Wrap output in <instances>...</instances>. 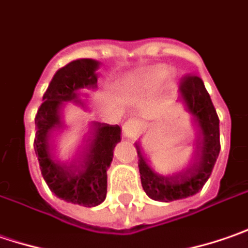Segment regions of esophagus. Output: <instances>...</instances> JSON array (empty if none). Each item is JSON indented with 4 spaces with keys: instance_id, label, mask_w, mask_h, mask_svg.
<instances>
[{
    "instance_id": "esophagus-1",
    "label": "esophagus",
    "mask_w": 248,
    "mask_h": 248,
    "mask_svg": "<svg viewBox=\"0 0 248 248\" xmlns=\"http://www.w3.org/2000/svg\"><path fill=\"white\" fill-rule=\"evenodd\" d=\"M122 130H124V135L126 136V137L136 139V137H139V136L141 135V132H143V124H141V122H140L139 119H129V121H126L124 124Z\"/></svg>"
}]
</instances>
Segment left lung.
I'll list each match as a JSON object with an SVG mask.
<instances>
[{"mask_svg":"<svg viewBox=\"0 0 248 248\" xmlns=\"http://www.w3.org/2000/svg\"><path fill=\"white\" fill-rule=\"evenodd\" d=\"M179 90L182 103L193 115L194 122L200 129L197 155L193 165L175 176L158 175L147 164L140 147L136 145L141 186L148 197L165 202L186 199L199 193L211 176L221 151L219 118L202 80L199 76L187 75L182 79Z\"/></svg>","mask_w":248,"mask_h":248,"instance_id":"8db88e82","label":"left lung"}]
</instances>
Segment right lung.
<instances>
[{"instance_id": "1", "label": "right lung", "mask_w": 248, "mask_h": 248, "mask_svg": "<svg viewBox=\"0 0 248 248\" xmlns=\"http://www.w3.org/2000/svg\"><path fill=\"white\" fill-rule=\"evenodd\" d=\"M97 68V61L78 60L57 70L34 119V151L46 183L57 197L83 207H95L107 197V169L111 165L115 145L121 141V127L93 122L87 144L78 161L70 165L61 164L52 156L51 137L62 126V111L66 104L75 101L84 105L79 90L95 87Z\"/></svg>"}]
</instances>
